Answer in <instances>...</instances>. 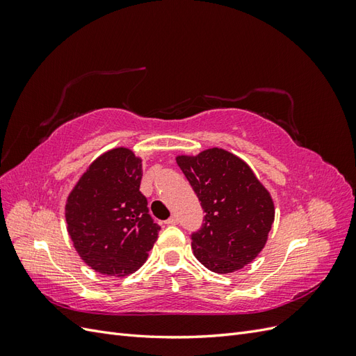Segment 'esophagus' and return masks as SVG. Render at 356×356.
Here are the masks:
<instances>
[{"instance_id":"1","label":"esophagus","mask_w":356,"mask_h":356,"mask_svg":"<svg viewBox=\"0 0 356 356\" xmlns=\"http://www.w3.org/2000/svg\"><path fill=\"white\" fill-rule=\"evenodd\" d=\"M166 224L168 225H177L178 224V217H177V215H174V217H170L169 220H166Z\"/></svg>"}]
</instances>
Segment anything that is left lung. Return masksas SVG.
Segmentation results:
<instances>
[{
	"label": "left lung",
	"instance_id": "8db88e82",
	"mask_svg": "<svg viewBox=\"0 0 356 356\" xmlns=\"http://www.w3.org/2000/svg\"><path fill=\"white\" fill-rule=\"evenodd\" d=\"M177 163L207 213L191 234L193 254L215 273L250 264L267 242L275 204L252 169L222 148L178 156Z\"/></svg>",
	"mask_w": 356,
	"mask_h": 356
}]
</instances>
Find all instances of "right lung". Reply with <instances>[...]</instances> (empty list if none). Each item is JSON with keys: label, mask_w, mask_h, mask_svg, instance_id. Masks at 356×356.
I'll return each instance as SVG.
<instances>
[{"label": "right lung", "mask_w": 356, "mask_h": 356, "mask_svg": "<svg viewBox=\"0 0 356 356\" xmlns=\"http://www.w3.org/2000/svg\"><path fill=\"white\" fill-rule=\"evenodd\" d=\"M141 179L143 160L118 147L96 159L70 193L67 230L93 270L123 277L147 261L160 225L148 213Z\"/></svg>", "instance_id": "add662e5"}]
</instances>
